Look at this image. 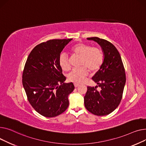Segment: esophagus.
<instances>
[{"label": "esophagus", "instance_id": "obj_1", "mask_svg": "<svg viewBox=\"0 0 146 146\" xmlns=\"http://www.w3.org/2000/svg\"><path fill=\"white\" fill-rule=\"evenodd\" d=\"M74 86H75V88L78 87L79 86V85H80L78 84H76V83H74Z\"/></svg>", "mask_w": 146, "mask_h": 146}]
</instances>
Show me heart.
I'll return each instance as SVG.
<instances>
[{
	"label": "heart",
	"mask_w": 146,
	"mask_h": 146,
	"mask_svg": "<svg viewBox=\"0 0 146 146\" xmlns=\"http://www.w3.org/2000/svg\"><path fill=\"white\" fill-rule=\"evenodd\" d=\"M71 50L75 55L81 58L80 63V66L81 67L74 68L68 74V79L71 82L75 83L83 82L88 74V69L92 72H96L103 63L104 55L98 48L91 47L84 43H78L72 46ZM58 64L64 71L70 70V65L66 53L63 52L59 55Z\"/></svg>",
	"instance_id": "obj_1"
}]
</instances>
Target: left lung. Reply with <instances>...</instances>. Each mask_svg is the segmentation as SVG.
<instances>
[{"label":"left lung","mask_w":146,"mask_h":146,"mask_svg":"<svg viewBox=\"0 0 146 146\" xmlns=\"http://www.w3.org/2000/svg\"><path fill=\"white\" fill-rule=\"evenodd\" d=\"M101 46L104 61L92 80L98 85L87 87L84 97L85 107L92 114L106 115L118 106L125 84V74L122 59L117 48L111 42L98 37L87 38ZM100 87L98 91L96 87Z\"/></svg>","instance_id":"1"}]
</instances>
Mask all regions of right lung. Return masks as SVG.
I'll return each mask as SVG.
<instances>
[{"instance_id":"1","label":"right lung","mask_w":146,"mask_h":146,"mask_svg":"<svg viewBox=\"0 0 146 146\" xmlns=\"http://www.w3.org/2000/svg\"><path fill=\"white\" fill-rule=\"evenodd\" d=\"M72 39H52L36 45L29 54L22 75V84L29 103L46 117L62 114L69 106L68 96L74 91L72 82L58 64L63 49Z\"/></svg>"}]
</instances>
